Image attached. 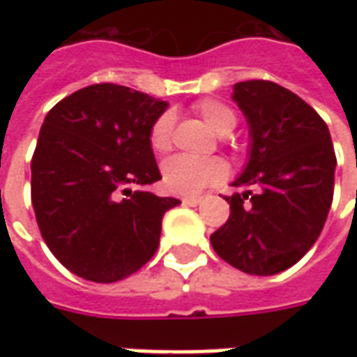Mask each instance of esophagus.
I'll return each instance as SVG.
<instances>
[{
    "mask_svg": "<svg viewBox=\"0 0 357 357\" xmlns=\"http://www.w3.org/2000/svg\"><path fill=\"white\" fill-rule=\"evenodd\" d=\"M202 201H204L202 197H183V199H181V202L187 204V206H199Z\"/></svg>",
    "mask_w": 357,
    "mask_h": 357,
    "instance_id": "34e87169",
    "label": "esophagus"
}]
</instances>
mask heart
<instances>
[{
    "label": "heart",
    "mask_w": 357,
    "mask_h": 357,
    "mask_svg": "<svg viewBox=\"0 0 357 357\" xmlns=\"http://www.w3.org/2000/svg\"><path fill=\"white\" fill-rule=\"evenodd\" d=\"M195 112L208 124L218 135H227L237 126V112L227 102L220 99H202L193 107ZM172 132H174V116L170 112H162L155 118L149 128V147L156 155H164L172 149ZM164 189L172 195H197L210 185L222 183L229 166L220 156L210 158H191V156H172L160 168Z\"/></svg>",
    "instance_id": "b5f03b06"
}]
</instances>
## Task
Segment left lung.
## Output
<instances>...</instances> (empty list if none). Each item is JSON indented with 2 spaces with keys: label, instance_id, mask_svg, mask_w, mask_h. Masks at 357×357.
I'll return each mask as SVG.
<instances>
[{
  "label": "left lung",
  "instance_id": "8db88e82",
  "mask_svg": "<svg viewBox=\"0 0 357 357\" xmlns=\"http://www.w3.org/2000/svg\"><path fill=\"white\" fill-rule=\"evenodd\" d=\"M233 99L250 126L247 170L225 197L229 218L210 243L250 275H275L319 237L333 202L337 156L329 128L304 99L269 80L235 84Z\"/></svg>",
  "mask_w": 357,
  "mask_h": 357
}]
</instances>
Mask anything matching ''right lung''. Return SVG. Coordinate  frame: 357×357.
Returning <instances> with one entry per match:
<instances>
[{
    "label": "right lung",
    "instance_id": "right-lung-1",
    "mask_svg": "<svg viewBox=\"0 0 357 357\" xmlns=\"http://www.w3.org/2000/svg\"><path fill=\"white\" fill-rule=\"evenodd\" d=\"M166 110L118 84H93L59 101L32 156V206L53 256L74 275L114 283L158 248L166 210L178 199L130 187L162 179L149 128Z\"/></svg>",
    "mask_w": 357,
    "mask_h": 357
}]
</instances>
